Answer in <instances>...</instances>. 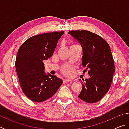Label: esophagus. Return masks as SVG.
I'll return each mask as SVG.
<instances>
[{
  "label": "esophagus",
  "mask_w": 129,
  "mask_h": 129,
  "mask_svg": "<svg viewBox=\"0 0 129 129\" xmlns=\"http://www.w3.org/2000/svg\"><path fill=\"white\" fill-rule=\"evenodd\" d=\"M73 81L71 80H68V79H64L63 80V82L64 83H67V82H72Z\"/></svg>",
  "instance_id": "34e87169"
}]
</instances>
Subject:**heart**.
Here are the masks:
<instances>
[{"label": "heart", "mask_w": 129, "mask_h": 129, "mask_svg": "<svg viewBox=\"0 0 129 129\" xmlns=\"http://www.w3.org/2000/svg\"><path fill=\"white\" fill-rule=\"evenodd\" d=\"M62 72L66 75H72L73 73L74 68L71 65H65L62 68Z\"/></svg>", "instance_id": "1"}]
</instances>
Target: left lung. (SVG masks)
<instances>
[{"label": "left lung", "mask_w": 129, "mask_h": 129, "mask_svg": "<svg viewBox=\"0 0 129 129\" xmlns=\"http://www.w3.org/2000/svg\"><path fill=\"white\" fill-rule=\"evenodd\" d=\"M68 34L81 45L82 66L85 68L83 73L88 71L90 76L85 82L82 81L78 97L87 103L99 102L110 89L115 72L110 46L102 37L89 30H71Z\"/></svg>", "instance_id": "1"}]
</instances>
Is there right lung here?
<instances>
[{
  "label": "right lung",
  "instance_id": "obj_1",
  "mask_svg": "<svg viewBox=\"0 0 129 129\" xmlns=\"http://www.w3.org/2000/svg\"><path fill=\"white\" fill-rule=\"evenodd\" d=\"M64 31L45 33L30 37L17 51L15 67L23 92L36 102L46 101L56 93L62 80L46 75L43 61L53 55Z\"/></svg>",
  "mask_w": 129,
  "mask_h": 129
}]
</instances>
